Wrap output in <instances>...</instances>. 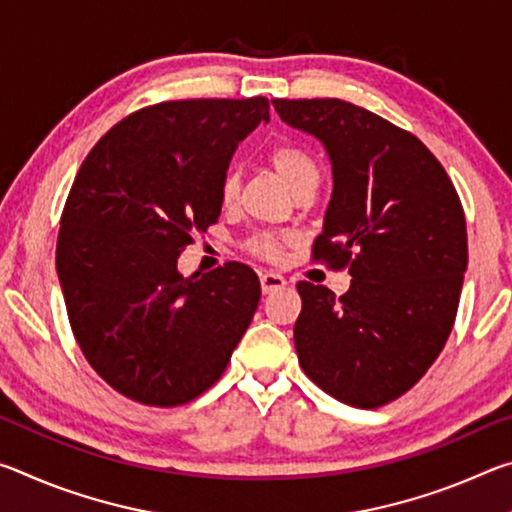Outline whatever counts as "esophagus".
Returning <instances> with one entry per match:
<instances>
[{
  "label": "esophagus",
  "instance_id": "1",
  "mask_svg": "<svg viewBox=\"0 0 512 512\" xmlns=\"http://www.w3.org/2000/svg\"><path fill=\"white\" fill-rule=\"evenodd\" d=\"M259 282H262V291L264 293H275L287 287V280L280 273H273V271H264L259 275Z\"/></svg>",
  "mask_w": 512,
  "mask_h": 512
}]
</instances>
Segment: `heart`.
<instances>
[{
  "mask_svg": "<svg viewBox=\"0 0 512 512\" xmlns=\"http://www.w3.org/2000/svg\"><path fill=\"white\" fill-rule=\"evenodd\" d=\"M271 162L275 171L282 176L284 183L291 187V192H296V189L305 187L309 183L318 185V164L305 149H300V146H293V144L275 146L271 151ZM237 192H239V178L235 173H225L221 180V203L223 205L235 203ZM282 244L284 241L273 235H257L250 239V250L264 259H280Z\"/></svg>",
  "mask_w": 512,
  "mask_h": 512,
  "instance_id": "obj_1",
  "label": "heart"
}]
</instances>
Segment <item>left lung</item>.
Instances as JSON below:
<instances>
[{"label":"left lung","mask_w":512,"mask_h":512,"mask_svg":"<svg viewBox=\"0 0 512 512\" xmlns=\"http://www.w3.org/2000/svg\"><path fill=\"white\" fill-rule=\"evenodd\" d=\"M273 106L325 146L334 189L314 259L352 275L341 298L298 282V361L334 400L377 409L418 384L454 327L467 268L461 198L436 155L375 112L341 99Z\"/></svg>","instance_id":"8db88e82"}]
</instances>
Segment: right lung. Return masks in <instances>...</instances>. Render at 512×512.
<instances>
[{
	"mask_svg": "<svg viewBox=\"0 0 512 512\" xmlns=\"http://www.w3.org/2000/svg\"><path fill=\"white\" fill-rule=\"evenodd\" d=\"M262 121L266 97L155 103L112 126L76 173L58 280L85 359L128 400L192 402L219 381L253 320V268L228 262L183 277L178 257L219 219L232 153Z\"/></svg>",
	"mask_w": 512,
	"mask_h": 512,
	"instance_id": "1",
	"label": "right lung"
}]
</instances>
